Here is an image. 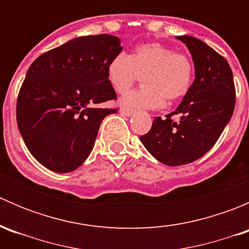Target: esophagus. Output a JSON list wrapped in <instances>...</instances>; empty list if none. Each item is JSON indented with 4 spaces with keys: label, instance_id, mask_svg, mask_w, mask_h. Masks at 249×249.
<instances>
[{
    "label": "esophagus",
    "instance_id": "1",
    "mask_svg": "<svg viewBox=\"0 0 249 249\" xmlns=\"http://www.w3.org/2000/svg\"><path fill=\"white\" fill-rule=\"evenodd\" d=\"M120 113L124 115H126V117H131V115L134 114V110L129 109V108H122L120 109Z\"/></svg>",
    "mask_w": 249,
    "mask_h": 249
}]
</instances>
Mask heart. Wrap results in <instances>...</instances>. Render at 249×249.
<instances>
[{
	"instance_id": "1",
	"label": "heart",
	"mask_w": 249,
	"mask_h": 249,
	"mask_svg": "<svg viewBox=\"0 0 249 249\" xmlns=\"http://www.w3.org/2000/svg\"><path fill=\"white\" fill-rule=\"evenodd\" d=\"M193 62L188 55L175 53L160 43H145L127 55H115L107 66V79L119 94L126 92L142 76L143 87L130 91L122 104L130 108L155 109L184 96L193 80Z\"/></svg>"
}]
</instances>
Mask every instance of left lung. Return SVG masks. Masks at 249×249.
<instances>
[{
  "instance_id": "left-lung-1",
  "label": "left lung",
  "mask_w": 249,
  "mask_h": 249,
  "mask_svg": "<svg viewBox=\"0 0 249 249\" xmlns=\"http://www.w3.org/2000/svg\"><path fill=\"white\" fill-rule=\"evenodd\" d=\"M192 55L195 79L175 112L157 117L140 137L145 149L167 166L190 164L215 144L231 119L235 85L227 60L195 37L177 36ZM172 115L180 119L173 121Z\"/></svg>"
}]
</instances>
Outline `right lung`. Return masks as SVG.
I'll list each match as a JSON object with an SVG mask.
<instances>
[{"mask_svg":"<svg viewBox=\"0 0 249 249\" xmlns=\"http://www.w3.org/2000/svg\"><path fill=\"white\" fill-rule=\"evenodd\" d=\"M123 50L112 35L80 36L37 57L20 89L17 122L32 157L54 172L74 171L94 148L100 125L117 99L107 66Z\"/></svg>","mask_w":249,"mask_h":249,"instance_id":"obj_1","label":"right lung"}]
</instances>
